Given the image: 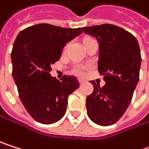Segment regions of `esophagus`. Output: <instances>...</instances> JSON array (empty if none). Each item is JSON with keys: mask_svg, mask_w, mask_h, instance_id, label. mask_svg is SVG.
Wrapping results in <instances>:
<instances>
[{"mask_svg": "<svg viewBox=\"0 0 149 149\" xmlns=\"http://www.w3.org/2000/svg\"><path fill=\"white\" fill-rule=\"evenodd\" d=\"M79 84H80V85H82V84H84V82H85V81H84V79H79Z\"/></svg>", "mask_w": 149, "mask_h": 149, "instance_id": "obj_1", "label": "esophagus"}]
</instances>
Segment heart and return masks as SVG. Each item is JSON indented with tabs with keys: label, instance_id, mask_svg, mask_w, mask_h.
I'll list each match as a JSON object with an SVG mask.
<instances>
[{
	"label": "heart",
	"instance_id": "heart-1",
	"mask_svg": "<svg viewBox=\"0 0 149 149\" xmlns=\"http://www.w3.org/2000/svg\"><path fill=\"white\" fill-rule=\"evenodd\" d=\"M73 72L75 73V74H77V75L81 76V75H83L84 69H83V67H82V66H76L75 68L73 69Z\"/></svg>",
	"mask_w": 149,
	"mask_h": 149
}]
</instances>
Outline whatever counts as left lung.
<instances>
[{"label": "left lung", "instance_id": "left-lung-1", "mask_svg": "<svg viewBox=\"0 0 149 149\" xmlns=\"http://www.w3.org/2000/svg\"><path fill=\"white\" fill-rule=\"evenodd\" d=\"M86 34L100 44L98 70L106 82L103 87L93 85L86 98L87 115L94 123L110 126L127 109L138 84L141 56L137 39L128 31L113 24L85 27Z\"/></svg>", "mask_w": 149, "mask_h": 149}]
</instances>
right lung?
Wrapping results in <instances>:
<instances>
[{
    "instance_id": "right-lung-1",
    "label": "right lung",
    "mask_w": 149,
    "mask_h": 149,
    "mask_svg": "<svg viewBox=\"0 0 149 149\" xmlns=\"http://www.w3.org/2000/svg\"><path fill=\"white\" fill-rule=\"evenodd\" d=\"M82 33V29H66L40 23L22 30L11 52L12 75L19 97L29 115L42 124L63 118L68 97L79 87L73 76L62 81L50 76L51 64L59 60L64 45Z\"/></svg>"
}]
</instances>
